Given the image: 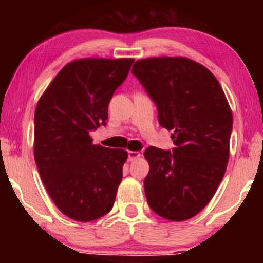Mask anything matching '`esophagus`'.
Returning <instances> with one entry per match:
<instances>
[{
  "instance_id": "34e87169",
  "label": "esophagus",
  "mask_w": 263,
  "mask_h": 263,
  "mask_svg": "<svg viewBox=\"0 0 263 263\" xmlns=\"http://www.w3.org/2000/svg\"><path fill=\"white\" fill-rule=\"evenodd\" d=\"M140 152H138V151H129L128 152V160L129 161H133L135 159H138V158H140Z\"/></svg>"
}]
</instances>
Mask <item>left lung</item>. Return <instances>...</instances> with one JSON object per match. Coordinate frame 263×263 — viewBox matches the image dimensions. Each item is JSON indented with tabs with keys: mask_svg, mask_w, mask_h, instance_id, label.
Wrapping results in <instances>:
<instances>
[{
	"mask_svg": "<svg viewBox=\"0 0 263 263\" xmlns=\"http://www.w3.org/2000/svg\"><path fill=\"white\" fill-rule=\"evenodd\" d=\"M133 74L157 104L159 124L176 147L151 146L145 193L154 213L183 221L200 213L217 192L228 166L232 111L217 78L186 57L136 61Z\"/></svg>",
	"mask_w": 263,
	"mask_h": 263,
	"instance_id": "left-lung-1",
	"label": "left lung"
}]
</instances>
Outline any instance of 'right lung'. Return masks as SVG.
<instances>
[{"mask_svg": "<svg viewBox=\"0 0 263 263\" xmlns=\"http://www.w3.org/2000/svg\"><path fill=\"white\" fill-rule=\"evenodd\" d=\"M134 59H80L67 63L39 98L33 152L56 207L77 221H93L114 206L128 152L93 145L105 125L114 92Z\"/></svg>", "mask_w": 263, "mask_h": 263, "instance_id": "add662e5", "label": "right lung"}]
</instances>
